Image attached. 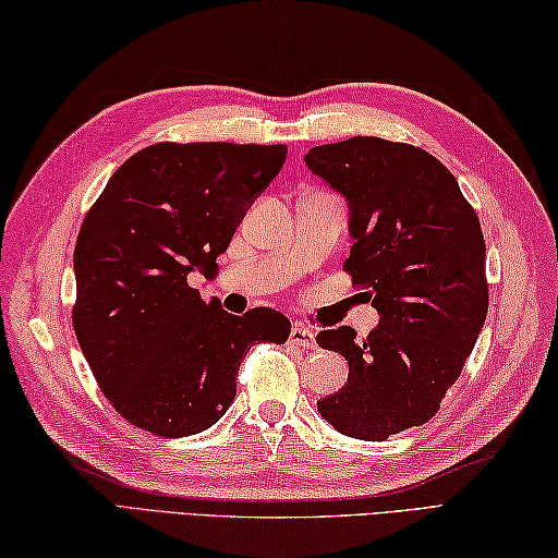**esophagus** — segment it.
<instances>
[{"instance_id": "34e87169", "label": "esophagus", "mask_w": 558, "mask_h": 558, "mask_svg": "<svg viewBox=\"0 0 558 558\" xmlns=\"http://www.w3.org/2000/svg\"><path fill=\"white\" fill-rule=\"evenodd\" d=\"M290 342L298 348H314L316 336H314V330L306 328L304 324H294L290 330Z\"/></svg>"}]
</instances>
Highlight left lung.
<instances>
[{
    "label": "left lung",
    "mask_w": 558,
    "mask_h": 558,
    "mask_svg": "<svg viewBox=\"0 0 558 558\" xmlns=\"http://www.w3.org/2000/svg\"><path fill=\"white\" fill-rule=\"evenodd\" d=\"M304 162L345 198V270L378 312L362 340L350 326L316 336L350 366L345 386L316 405L336 432L384 441L434 417L475 348L489 310L480 218L422 148L352 136Z\"/></svg>",
    "instance_id": "8db88e82"
}]
</instances>
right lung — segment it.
<instances>
[{
	"label": "right lung",
	"instance_id": "1",
	"mask_svg": "<svg viewBox=\"0 0 558 558\" xmlns=\"http://www.w3.org/2000/svg\"><path fill=\"white\" fill-rule=\"evenodd\" d=\"M286 156L280 144H156L88 210L74 252V330L126 422L165 438L208 429L232 405L248 348L290 338L280 312L234 316L189 286L194 270L216 278V258Z\"/></svg>",
	"mask_w": 558,
	"mask_h": 558
}]
</instances>
